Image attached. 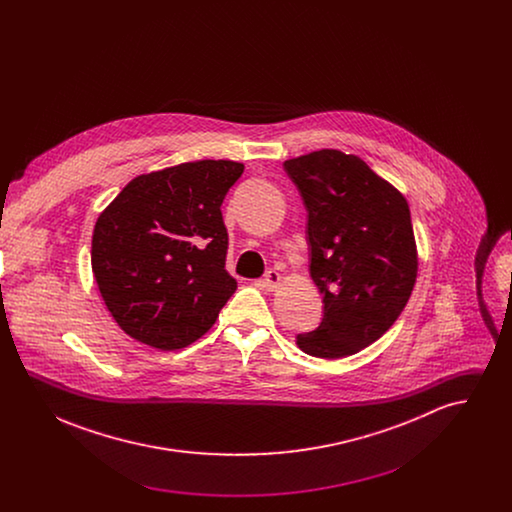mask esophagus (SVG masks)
I'll return each mask as SVG.
<instances>
[{
  "label": "esophagus",
  "instance_id": "1",
  "mask_svg": "<svg viewBox=\"0 0 512 512\" xmlns=\"http://www.w3.org/2000/svg\"><path fill=\"white\" fill-rule=\"evenodd\" d=\"M280 282H282V276L276 272V270H267L265 272V276H263V288L268 290V292H272V290H276L278 286H280Z\"/></svg>",
  "mask_w": 512,
  "mask_h": 512
}]
</instances>
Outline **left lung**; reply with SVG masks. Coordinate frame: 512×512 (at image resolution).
I'll return each instance as SVG.
<instances>
[{"instance_id":"obj_1","label":"left lung","mask_w":512,"mask_h":512,"mask_svg":"<svg viewBox=\"0 0 512 512\" xmlns=\"http://www.w3.org/2000/svg\"><path fill=\"white\" fill-rule=\"evenodd\" d=\"M307 209L311 278L322 293L307 355L341 359L382 338L405 309L418 270L409 203L357 155L320 149L284 163Z\"/></svg>"}]
</instances>
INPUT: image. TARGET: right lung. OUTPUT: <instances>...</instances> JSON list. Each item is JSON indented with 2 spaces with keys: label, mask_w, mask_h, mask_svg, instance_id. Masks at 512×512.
Here are the masks:
<instances>
[{
  "label": "right lung",
  "mask_w": 512,
  "mask_h": 512,
  "mask_svg": "<svg viewBox=\"0 0 512 512\" xmlns=\"http://www.w3.org/2000/svg\"><path fill=\"white\" fill-rule=\"evenodd\" d=\"M236 161H194L130 180L99 215L92 270L122 330L161 351L199 340L236 292L220 205Z\"/></svg>",
  "instance_id": "right-lung-1"
}]
</instances>
